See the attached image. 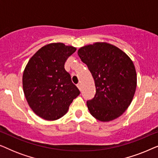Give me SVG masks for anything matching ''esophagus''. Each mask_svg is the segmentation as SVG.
<instances>
[{"mask_svg": "<svg viewBox=\"0 0 158 158\" xmlns=\"http://www.w3.org/2000/svg\"><path fill=\"white\" fill-rule=\"evenodd\" d=\"M77 87L79 88V90H81V83H77Z\"/></svg>", "mask_w": 158, "mask_h": 158, "instance_id": "1", "label": "esophagus"}]
</instances>
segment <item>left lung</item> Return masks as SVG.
<instances>
[{
    "label": "left lung",
    "instance_id": "left-lung-1",
    "mask_svg": "<svg viewBox=\"0 0 158 158\" xmlns=\"http://www.w3.org/2000/svg\"><path fill=\"white\" fill-rule=\"evenodd\" d=\"M77 54L95 81L96 94L87 101L90 113L101 122L115 119L135 95L137 74L132 61L118 47L104 42L81 47Z\"/></svg>",
    "mask_w": 158,
    "mask_h": 158
}]
</instances>
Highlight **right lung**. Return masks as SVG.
<instances>
[{
    "label": "right lung",
    "mask_w": 158,
    "mask_h": 158,
    "mask_svg": "<svg viewBox=\"0 0 158 158\" xmlns=\"http://www.w3.org/2000/svg\"><path fill=\"white\" fill-rule=\"evenodd\" d=\"M76 51L72 46L52 43L34 54L23 74V92L29 106L46 120H56L67 113L80 90L64 69L67 59Z\"/></svg>",
    "instance_id": "1"
}]
</instances>
